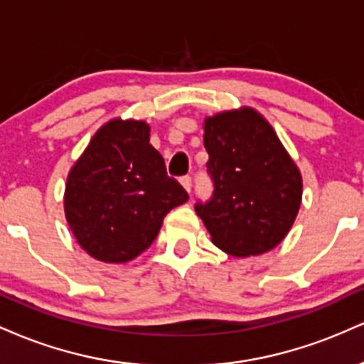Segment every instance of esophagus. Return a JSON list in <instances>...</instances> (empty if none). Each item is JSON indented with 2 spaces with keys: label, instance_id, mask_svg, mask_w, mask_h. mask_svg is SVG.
<instances>
[{
  "label": "esophagus",
  "instance_id": "1",
  "mask_svg": "<svg viewBox=\"0 0 364 364\" xmlns=\"http://www.w3.org/2000/svg\"><path fill=\"white\" fill-rule=\"evenodd\" d=\"M179 181H181V185L186 191H191V176H183Z\"/></svg>",
  "mask_w": 364,
  "mask_h": 364
}]
</instances>
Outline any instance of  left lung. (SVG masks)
<instances>
[{
	"mask_svg": "<svg viewBox=\"0 0 364 364\" xmlns=\"http://www.w3.org/2000/svg\"><path fill=\"white\" fill-rule=\"evenodd\" d=\"M203 129L214 193L195 210L212 243L235 257L275 248L301 205L303 181L294 161L252 107L219 112Z\"/></svg>",
	"mask_w": 364,
	"mask_h": 364,
	"instance_id": "8db88e82",
	"label": "left lung"
}]
</instances>
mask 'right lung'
<instances>
[{
	"instance_id": "right-lung-1",
	"label": "right lung",
	"mask_w": 364,
	"mask_h": 364,
	"mask_svg": "<svg viewBox=\"0 0 364 364\" xmlns=\"http://www.w3.org/2000/svg\"><path fill=\"white\" fill-rule=\"evenodd\" d=\"M145 121L112 119L97 129L66 179L65 214L90 257L124 263L154 243L171 208L188 200L166 173Z\"/></svg>"
}]
</instances>
